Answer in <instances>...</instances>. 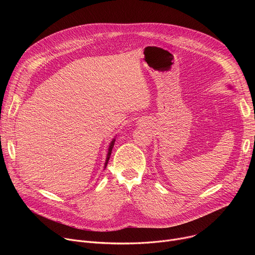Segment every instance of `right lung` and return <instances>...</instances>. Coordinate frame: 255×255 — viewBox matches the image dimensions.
Masks as SVG:
<instances>
[{"mask_svg":"<svg viewBox=\"0 0 255 255\" xmlns=\"http://www.w3.org/2000/svg\"><path fill=\"white\" fill-rule=\"evenodd\" d=\"M115 141H116V139L114 138L113 140H112V142H111V144H110V146H109V152H107V156H106V160H105V163H104V168L106 167V165H107V163H109V160H110V157H111V154H112V151H113V148H114V144H115Z\"/></svg>","mask_w":255,"mask_h":255,"instance_id":"add662e5","label":"right lung"}]
</instances>
